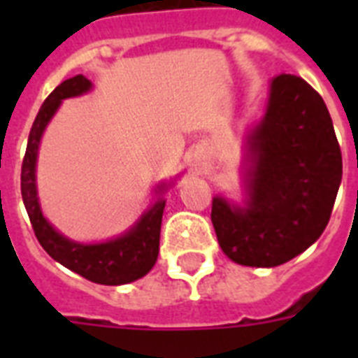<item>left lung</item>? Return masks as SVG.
<instances>
[{"mask_svg":"<svg viewBox=\"0 0 358 358\" xmlns=\"http://www.w3.org/2000/svg\"><path fill=\"white\" fill-rule=\"evenodd\" d=\"M249 145V201L234 206L215 196L212 223L230 260L275 267L308 249L327 227L342 152L323 98L292 74L271 81L266 115Z\"/></svg>","mask_w":358,"mask_h":358,"instance_id":"1","label":"left lung"}]
</instances>
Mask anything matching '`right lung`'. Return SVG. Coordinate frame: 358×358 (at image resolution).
I'll return each mask as SVG.
<instances>
[{"label": "right lung", "mask_w": 358, "mask_h": 358, "mask_svg": "<svg viewBox=\"0 0 358 358\" xmlns=\"http://www.w3.org/2000/svg\"><path fill=\"white\" fill-rule=\"evenodd\" d=\"M91 89V81L85 76H74L55 87L50 96L44 100L41 111L36 115L33 128L29 131V141L22 162V199L29 215L31 227L38 243L53 260L63 264L74 273L85 277L87 280L106 286L134 282L145 277L157 260L159 252V232L165 201H159L141 217V221L122 238L111 239L106 243L81 245L63 238L48 223L38 206L35 185V163L38 143L46 124L57 111L59 103L64 98L78 96Z\"/></svg>", "instance_id": "add662e5"}]
</instances>
